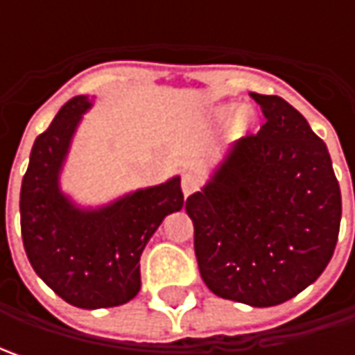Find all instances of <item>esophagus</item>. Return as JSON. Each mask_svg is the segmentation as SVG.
Masks as SVG:
<instances>
[{
  "mask_svg": "<svg viewBox=\"0 0 355 355\" xmlns=\"http://www.w3.org/2000/svg\"><path fill=\"white\" fill-rule=\"evenodd\" d=\"M199 185H201V178H199L198 173H191V171H187L184 173V178H182V189H184V196H191L193 191H198Z\"/></svg>",
  "mask_w": 355,
  "mask_h": 355,
  "instance_id": "esophagus-1",
  "label": "esophagus"
}]
</instances>
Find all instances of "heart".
Wrapping results in <instances>:
<instances>
[{
	"label": "heart",
	"instance_id": "b5f03b06",
	"mask_svg": "<svg viewBox=\"0 0 355 355\" xmlns=\"http://www.w3.org/2000/svg\"><path fill=\"white\" fill-rule=\"evenodd\" d=\"M231 110H233L231 106H229V108H223V110L217 112V116H227V114H231ZM235 126H237V130H241V132L249 128V126H251V114H249L247 110H241L237 114V118H235Z\"/></svg>",
	"mask_w": 355,
	"mask_h": 355
}]
</instances>
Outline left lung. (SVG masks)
I'll use <instances>...</instances> for the list:
<instances>
[{
    "label": "left lung",
    "mask_w": 355,
    "mask_h": 355,
    "mask_svg": "<svg viewBox=\"0 0 355 355\" xmlns=\"http://www.w3.org/2000/svg\"><path fill=\"white\" fill-rule=\"evenodd\" d=\"M251 98L265 124L227 148L185 211L207 288L266 308L324 272L340 233L342 196L328 148L306 118L280 96Z\"/></svg>",
    "instance_id": "left-lung-1"
}]
</instances>
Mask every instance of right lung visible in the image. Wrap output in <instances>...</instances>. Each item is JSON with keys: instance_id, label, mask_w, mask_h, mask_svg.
I'll list each match as a JSON object with an SVG mask.
<instances>
[{"instance_id": "add662e5", "label": "right lung", "mask_w": 355, "mask_h": 355, "mask_svg": "<svg viewBox=\"0 0 355 355\" xmlns=\"http://www.w3.org/2000/svg\"><path fill=\"white\" fill-rule=\"evenodd\" d=\"M94 96H75L37 136L23 175L21 237L37 277L76 308L126 304L140 286V257L170 213L184 207L182 178L142 187L98 207H83L61 189L76 128Z\"/></svg>"}]
</instances>
